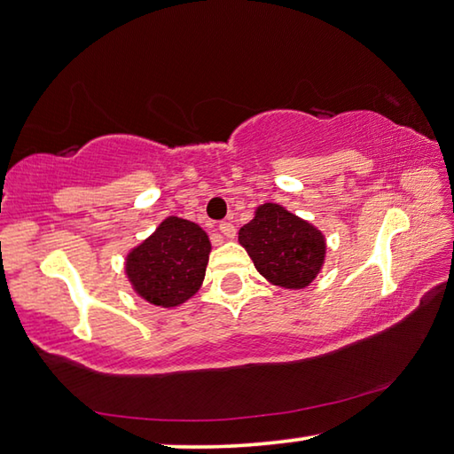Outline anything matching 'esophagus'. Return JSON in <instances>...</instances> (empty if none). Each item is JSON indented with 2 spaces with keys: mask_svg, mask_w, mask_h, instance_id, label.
<instances>
[{
  "mask_svg": "<svg viewBox=\"0 0 454 454\" xmlns=\"http://www.w3.org/2000/svg\"><path fill=\"white\" fill-rule=\"evenodd\" d=\"M219 231L223 233V237H227V239H233L235 237V225L231 221H221L219 223Z\"/></svg>",
  "mask_w": 454,
  "mask_h": 454,
  "instance_id": "34e87169",
  "label": "esophagus"
}]
</instances>
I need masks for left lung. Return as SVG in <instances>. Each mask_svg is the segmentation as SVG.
Returning <instances> with one entry per match:
<instances>
[{
	"instance_id": "1",
	"label": "left lung",
	"mask_w": 454,
	"mask_h": 454,
	"mask_svg": "<svg viewBox=\"0 0 454 454\" xmlns=\"http://www.w3.org/2000/svg\"><path fill=\"white\" fill-rule=\"evenodd\" d=\"M239 243L257 271L283 289L309 287L327 257L319 229L279 203L259 205L255 217L239 229Z\"/></svg>"
}]
</instances>
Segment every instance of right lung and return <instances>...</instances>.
Masks as SVG:
<instances>
[{
	"instance_id": "right-lung-1",
	"label": "right lung",
	"mask_w": 454,
	"mask_h": 454,
	"mask_svg": "<svg viewBox=\"0 0 454 454\" xmlns=\"http://www.w3.org/2000/svg\"><path fill=\"white\" fill-rule=\"evenodd\" d=\"M209 253V235L197 223L171 215L127 253L125 275L137 297L155 307L173 309L201 287Z\"/></svg>"
}]
</instances>
